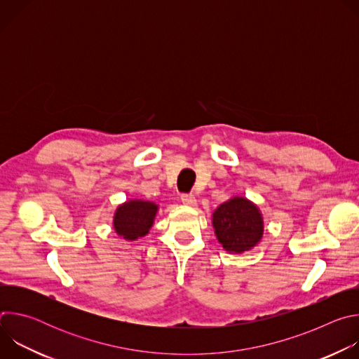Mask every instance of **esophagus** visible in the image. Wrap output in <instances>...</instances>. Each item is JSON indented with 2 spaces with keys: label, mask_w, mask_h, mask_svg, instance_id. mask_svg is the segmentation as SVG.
I'll return each instance as SVG.
<instances>
[{
  "label": "esophagus",
  "mask_w": 359,
  "mask_h": 359,
  "mask_svg": "<svg viewBox=\"0 0 359 359\" xmlns=\"http://www.w3.org/2000/svg\"><path fill=\"white\" fill-rule=\"evenodd\" d=\"M180 198H182V203L186 204V206H194L196 204V197L193 194H182Z\"/></svg>",
  "instance_id": "1"
}]
</instances>
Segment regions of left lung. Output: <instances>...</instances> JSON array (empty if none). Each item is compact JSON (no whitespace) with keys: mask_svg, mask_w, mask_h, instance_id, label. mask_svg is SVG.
I'll return each instance as SVG.
<instances>
[{"mask_svg":"<svg viewBox=\"0 0 359 359\" xmlns=\"http://www.w3.org/2000/svg\"><path fill=\"white\" fill-rule=\"evenodd\" d=\"M213 227L223 248L237 254L252 248L264 231L260 210L244 197H233L220 204L213 213Z\"/></svg>","mask_w":359,"mask_h":359,"instance_id":"8db88e82","label":"left lung"}]
</instances>
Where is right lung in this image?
Segmentation results:
<instances>
[{
    "mask_svg": "<svg viewBox=\"0 0 359 359\" xmlns=\"http://www.w3.org/2000/svg\"><path fill=\"white\" fill-rule=\"evenodd\" d=\"M158 212L151 201L130 200L118 208L114 217V229L125 240H136L149 233Z\"/></svg>",
    "mask_w": 359,
    "mask_h": 359,
    "instance_id": "1",
    "label": "right lung"
}]
</instances>
